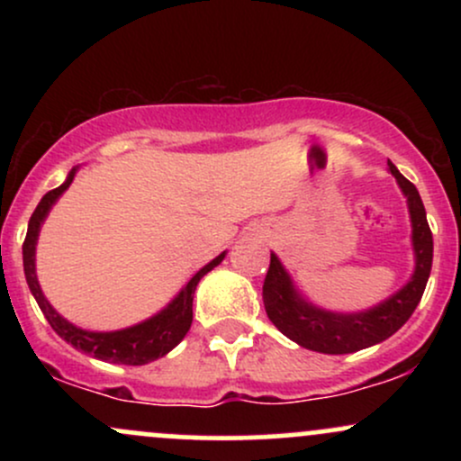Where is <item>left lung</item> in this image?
<instances>
[{
	"label": "left lung",
	"mask_w": 461,
	"mask_h": 461,
	"mask_svg": "<svg viewBox=\"0 0 461 461\" xmlns=\"http://www.w3.org/2000/svg\"><path fill=\"white\" fill-rule=\"evenodd\" d=\"M388 171L393 173L407 199L414 273L403 288L373 308L362 312H331L305 299L294 285L290 273L285 271L282 260L271 253V267H268L262 288L264 310L273 325L299 347L327 353V356H342V353H356L359 348L379 345L399 331L420 303L431 273L433 236L427 223L425 205L414 184L401 176L399 168L390 160Z\"/></svg>",
	"instance_id": "left-lung-1"
}]
</instances>
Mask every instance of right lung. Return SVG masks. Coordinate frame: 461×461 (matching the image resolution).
<instances>
[{"instance_id": "add662e5", "label": "right lung", "mask_w": 461, "mask_h": 461, "mask_svg": "<svg viewBox=\"0 0 461 461\" xmlns=\"http://www.w3.org/2000/svg\"><path fill=\"white\" fill-rule=\"evenodd\" d=\"M77 168L79 167H73L71 171H68L65 182L58 188L50 190V193L41 199V203L36 205L34 214L30 216L28 236H25L23 242L25 279H28L30 293L34 294L36 303H39L41 312L45 314L47 322H50L51 330H54L62 340L68 342L71 347H76L77 351H84L88 353V356L104 359V362L142 366V364H149L153 359L167 356L168 351H173V348L184 340V336H186L190 330V322H193L194 288H197V284L201 282L203 275H208L214 267H219V264L225 260L227 251L216 256L214 260L205 264L203 268H199V271L190 277V282L176 294V299H173L167 308L158 312V314L149 316L147 321L136 322V325L116 331H88L73 325V322H68L65 316L58 314L54 305H51L43 294L39 277H36V242H39L41 227H43L47 214L51 212L56 201L62 197V193L71 186Z\"/></svg>"}]
</instances>
